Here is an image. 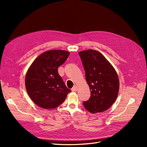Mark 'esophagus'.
<instances>
[{
	"instance_id": "obj_1",
	"label": "esophagus",
	"mask_w": 147,
	"mask_h": 147,
	"mask_svg": "<svg viewBox=\"0 0 147 147\" xmlns=\"http://www.w3.org/2000/svg\"><path fill=\"white\" fill-rule=\"evenodd\" d=\"M77 89H78V87H77V86H74L72 88V91H74V92H75V91H77Z\"/></svg>"
}]
</instances>
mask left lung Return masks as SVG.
I'll list each match as a JSON object with an SVG mask.
<instances>
[{
	"mask_svg": "<svg viewBox=\"0 0 147 147\" xmlns=\"http://www.w3.org/2000/svg\"><path fill=\"white\" fill-rule=\"evenodd\" d=\"M86 80L90 87L91 97L83 105L92 113L109 109L116 100L119 82L116 70L100 52L88 50L79 52Z\"/></svg>",
	"mask_w": 147,
	"mask_h": 147,
	"instance_id": "left-lung-1",
	"label": "left lung"
}]
</instances>
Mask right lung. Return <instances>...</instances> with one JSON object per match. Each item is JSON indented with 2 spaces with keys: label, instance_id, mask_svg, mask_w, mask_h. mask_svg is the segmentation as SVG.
I'll use <instances>...</instances> for the list:
<instances>
[{
  "label": "right lung",
  "instance_id": "obj_1",
  "mask_svg": "<svg viewBox=\"0 0 147 147\" xmlns=\"http://www.w3.org/2000/svg\"><path fill=\"white\" fill-rule=\"evenodd\" d=\"M69 54L65 50H49L40 55L29 67L25 78L26 91L30 98L40 107L56 108L71 91L57 72Z\"/></svg>",
  "mask_w": 147,
  "mask_h": 147
}]
</instances>
